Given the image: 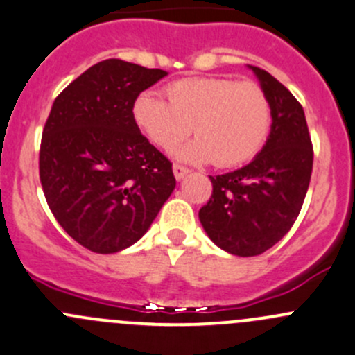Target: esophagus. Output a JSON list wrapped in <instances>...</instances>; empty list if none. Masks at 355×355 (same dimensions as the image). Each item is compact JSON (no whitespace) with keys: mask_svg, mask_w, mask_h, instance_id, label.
Here are the masks:
<instances>
[{"mask_svg":"<svg viewBox=\"0 0 355 355\" xmlns=\"http://www.w3.org/2000/svg\"><path fill=\"white\" fill-rule=\"evenodd\" d=\"M173 171H174V176H176L178 181H179V179H182V178H184L186 174L189 173V169H188V167L181 166V164H174V166H173Z\"/></svg>","mask_w":355,"mask_h":355,"instance_id":"1","label":"esophagus"}]
</instances>
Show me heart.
Listing matches in <instances>:
<instances>
[{
  "instance_id": "1",
  "label": "heart",
  "mask_w": 355,
  "mask_h": 355,
  "mask_svg": "<svg viewBox=\"0 0 355 355\" xmlns=\"http://www.w3.org/2000/svg\"><path fill=\"white\" fill-rule=\"evenodd\" d=\"M167 98L145 91L136 98L132 112L150 141L167 152L193 128L196 139L179 152L184 160L240 166L257 155L269 136L271 105L255 83L186 77L167 86Z\"/></svg>"
}]
</instances>
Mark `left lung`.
<instances>
[{"label": "left lung", "instance_id": "1", "mask_svg": "<svg viewBox=\"0 0 355 355\" xmlns=\"http://www.w3.org/2000/svg\"><path fill=\"white\" fill-rule=\"evenodd\" d=\"M250 69L271 105V132L248 166L210 176L212 195L198 212L210 240L240 257L264 254L288 233L304 205L314 160L302 105L271 73Z\"/></svg>", "mask_w": 355, "mask_h": 355}]
</instances>
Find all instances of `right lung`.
Masks as SVG:
<instances>
[{
    "mask_svg": "<svg viewBox=\"0 0 355 355\" xmlns=\"http://www.w3.org/2000/svg\"><path fill=\"white\" fill-rule=\"evenodd\" d=\"M167 76L119 58L89 67L55 98L40 179L60 226L94 254L131 247L176 186L173 164L139 132V93Z\"/></svg>",
    "mask_w": 355,
    "mask_h": 355,
    "instance_id": "1",
    "label": "right lung"
}]
</instances>
